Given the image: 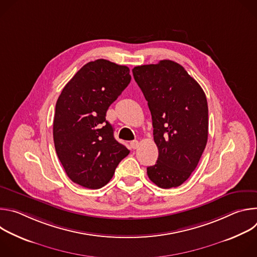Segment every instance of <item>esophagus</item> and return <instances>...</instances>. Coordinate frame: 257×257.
I'll list each match as a JSON object with an SVG mask.
<instances>
[{
  "mask_svg": "<svg viewBox=\"0 0 257 257\" xmlns=\"http://www.w3.org/2000/svg\"><path fill=\"white\" fill-rule=\"evenodd\" d=\"M138 145H139V142L137 140H133V141L130 142V146H131L132 150H136L138 148Z\"/></svg>",
  "mask_w": 257,
  "mask_h": 257,
  "instance_id": "1",
  "label": "esophagus"
}]
</instances>
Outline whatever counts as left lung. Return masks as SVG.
I'll list each match as a JSON object with an SVG mask.
<instances>
[{"label":"left lung","mask_w":257,"mask_h":257,"mask_svg":"<svg viewBox=\"0 0 257 257\" xmlns=\"http://www.w3.org/2000/svg\"><path fill=\"white\" fill-rule=\"evenodd\" d=\"M152 114L159 149L156 165L148 168L152 182L169 189L182 185L198 165L208 135L204 91L180 64L163 60L132 69Z\"/></svg>","instance_id":"left-lung-1"}]
</instances>
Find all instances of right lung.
I'll return each instance as SVG.
<instances>
[{"instance_id": "1", "label": "right lung", "mask_w": 257, "mask_h": 257, "mask_svg": "<svg viewBox=\"0 0 257 257\" xmlns=\"http://www.w3.org/2000/svg\"><path fill=\"white\" fill-rule=\"evenodd\" d=\"M127 66L98 59L85 64L63 88L54 116L56 153L76 184L89 189L106 185L129 155L114 138L105 114L131 80Z\"/></svg>"}]
</instances>
